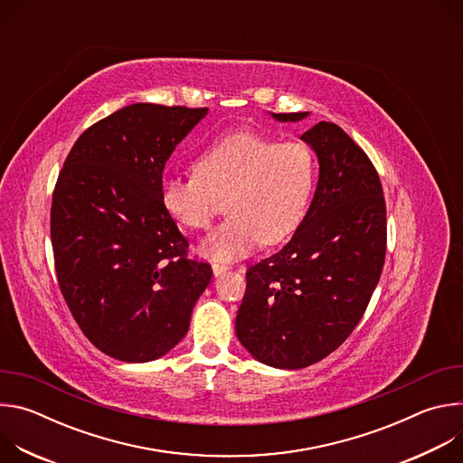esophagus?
I'll list each match as a JSON object with an SVG mask.
<instances>
[{
  "mask_svg": "<svg viewBox=\"0 0 463 463\" xmlns=\"http://www.w3.org/2000/svg\"><path fill=\"white\" fill-rule=\"evenodd\" d=\"M227 271H229V268L223 266V263H213V273H214V277H222V275H225Z\"/></svg>",
  "mask_w": 463,
  "mask_h": 463,
  "instance_id": "esophagus-1",
  "label": "esophagus"
}]
</instances>
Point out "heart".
Instances as JSON below:
<instances>
[{
  "label": "heart",
  "instance_id": "heart-1",
  "mask_svg": "<svg viewBox=\"0 0 463 463\" xmlns=\"http://www.w3.org/2000/svg\"><path fill=\"white\" fill-rule=\"evenodd\" d=\"M313 152L298 141L238 129L214 139L194 161V174L161 183L165 213L184 229H207L222 213L229 218L200 243L216 261H234L261 241L288 240L304 222L315 190Z\"/></svg>",
  "mask_w": 463,
  "mask_h": 463
}]
</instances>
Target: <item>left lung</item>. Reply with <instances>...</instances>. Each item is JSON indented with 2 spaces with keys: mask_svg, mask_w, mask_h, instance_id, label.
Here are the masks:
<instances>
[{
  "mask_svg": "<svg viewBox=\"0 0 463 463\" xmlns=\"http://www.w3.org/2000/svg\"><path fill=\"white\" fill-rule=\"evenodd\" d=\"M309 113H271L298 122ZM318 181L304 222L277 254L247 269L236 337L260 363L297 370L335 352L359 324L386 252V207L368 156L334 122L300 137Z\"/></svg>",
  "mask_w": 463,
  "mask_h": 463,
  "instance_id": "obj_1",
  "label": "left lung"
}]
</instances>
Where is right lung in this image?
<instances>
[{"mask_svg": "<svg viewBox=\"0 0 463 463\" xmlns=\"http://www.w3.org/2000/svg\"><path fill=\"white\" fill-rule=\"evenodd\" d=\"M207 108L137 102L88 128L58 175L51 243L61 295L106 355L148 363L188 332L209 263L161 205L163 170Z\"/></svg>", "mask_w": 463, "mask_h": 463, "instance_id": "1", "label": "right lung"}]
</instances>
